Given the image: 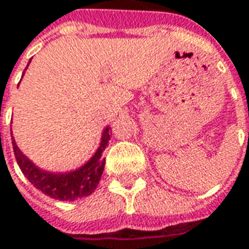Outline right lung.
<instances>
[{"label": "right lung", "instance_id": "1", "mask_svg": "<svg viewBox=\"0 0 249 249\" xmlns=\"http://www.w3.org/2000/svg\"><path fill=\"white\" fill-rule=\"evenodd\" d=\"M29 65H30V61H29L28 66ZM26 69H25V71H26ZM110 128H111L110 126L103 128L99 146L92 154V157L86 163H83L81 167L66 172L48 171V170L38 167L19 150V147L16 143V139L13 137L12 128H10V135H12L16 160H17L21 171L23 172V175L28 178L29 182L48 196L54 197L57 200L72 201L79 197L91 195L101 182V177L105 170L103 151L110 141Z\"/></svg>", "mask_w": 249, "mask_h": 249}]
</instances>
